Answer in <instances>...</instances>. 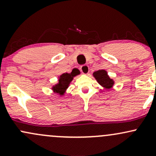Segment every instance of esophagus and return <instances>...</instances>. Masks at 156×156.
Wrapping results in <instances>:
<instances>
[{
    "label": "esophagus",
    "mask_w": 156,
    "mask_h": 156,
    "mask_svg": "<svg viewBox=\"0 0 156 156\" xmlns=\"http://www.w3.org/2000/svg\"><path fill=\"white\" fill-rule=\"evenodd\" d=\"M80 70L81 72L85 75H88L89 73V67L87 64H85V65H83L80 67Z\"/></svg>",
    "instance_id": "esophagus-1"
}]
</instances>
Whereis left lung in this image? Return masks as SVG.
Returning a JSON list of instances; mask_svg holds the SVG:
<instances>
[{"label":"left lung","instance_id":"1","mask_svg":"<svg viewBox=\"0 0 156 156\" xmlns=\"http://www.w3.org/2000/svg\"><path fill=\"white\" fill-rule=\"evenodd\" d=\"M93 76L95 78L98 83L104 87L105 89H109L114 86V81L112 78H110L108 73L104 69H100V70L96 71L93 73Z\"/></svg>","mask_w":156,"mask_h":156}]
</instances>
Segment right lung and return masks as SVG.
Returning a JSON list of instances; mask_svg holds the SVG:
<instances>
[{"mask_svg": "<svg viewBox=\"0 0 156 156\" xmlns=\"http://www.w3.org/2000/svg\"><path fill=\"white\" fill-rule=\"evenodd\" d=\"M76 75L71 73H64L61 75L58 79V83L53 86L52 89L55 93H58L60 95H63L65 93L67 89L69 87V83L73 79V77L76 76Z\"/></svg>", "mask_w": 156, "mask_h": 156, "instance_id": "right-lung-1", "label": "right lung"}]
</instances>
